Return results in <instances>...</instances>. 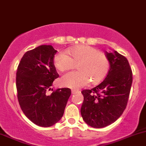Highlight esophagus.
Returning <instances> with one entry per match:
<instances>
[{"label": "esophagus", "instance_id": "obj_1", "mask_svg": "<svg viewBox=\"0 0 146 146\" xmlns=\"http://www.w3.org/2000/svg\"><path fill=\"white\" fill-rule=\"evenodd\" d=\"M79 92V90H76V89H72V94L77 93V92Z\"/></svg>", "mask_w": 146, "mask_h": 146}]
</instances>
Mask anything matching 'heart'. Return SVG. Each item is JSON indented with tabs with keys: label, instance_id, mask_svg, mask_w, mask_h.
<instances>
[{
	"label": "heart",
	"instance_id": "b5f03b06",
	"mask_svg": "<svg viewBox=\"0 0 146 146\" xmlns=\"http://www.w3.org/2000/svg\"><path fill=\"white\" fill-rule=\"evenodd\" d=\"M60 51L55 56L54 62L57 70L66 72L72 70L77 65V72L63 75L60 84L65 87L79 88L91 81L92 84L101 83L107 76L110 62L107 56L98 48L88 45H79L68 51Z\"/></svg>",
	"mask_w": 146,
	"mask_h": 146
}]
</instances>
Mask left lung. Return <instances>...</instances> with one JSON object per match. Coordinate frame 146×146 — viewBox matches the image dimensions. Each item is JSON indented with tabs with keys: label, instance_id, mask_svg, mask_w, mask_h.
<instances>
[{
	"label": "left lung",
	"instance_id": "obj_1",
	"mask_svg": "<svg viewBox=\"0 0 146 146\" xmlns=\"http://www.w3.org/2000/svg\"><path fill=\"white\" fill-rule=\"evenodd\" d=\"M106 55L110 62L106 77L93 88L81 91V116L94 128L108 126L120 117L127 104L132 84V71L127 59L116 51Z\"/></svg>",
	"mask_w": 146,
	"mask_h": 146
}]
</instances>
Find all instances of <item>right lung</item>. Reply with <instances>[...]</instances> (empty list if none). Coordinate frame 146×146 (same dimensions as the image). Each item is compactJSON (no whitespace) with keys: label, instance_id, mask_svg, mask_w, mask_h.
Masks as SVG:
<instances>
[{"label":"right lung","instance_id":"obj_1","mask_svg":"<svg viewBox=\"0 0 146 146\" xmlns=\"http://www.w3.org/2000/svg\"><path fill=\"white\" fill-rule=\"evenodd\" d=\"M56 52L51 45L37 46L26 52L17 67L16 86L20 107L31 121L44 127L60 120L72 93L68 88H51L59 77L54 62ZM51 90L52 93L48 94Z\"/></svg>","mask_w":146,"mask_h":146}]
</instances>
